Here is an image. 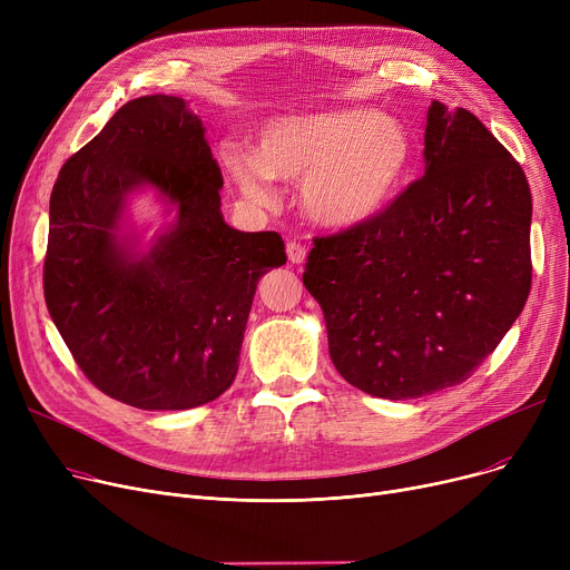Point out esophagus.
<instances>
[{"label": "esophagus", "mask_w": 570, "mask_h": 570, "mask_svg": "<svg viewBox=\"0 0 570 570\" xmlns=\"http://www.w3.org/2000/svg\"><path fill=\"white\" fill-rule=\"evenodd\" d=\"M286 256H288L291 263H305L307 247L303 243H297V239H288V243H286Z\"/></svg>", "instance_id": "34e87169"}]
</instances>
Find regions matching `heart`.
Listing matches in <instances>:
<instances>
[{"label":"heart","instance_id":"1","mask_svg":"<svg viewBox=\"0 0 570 570\" xmlns=\"http://www.w3.org/2000/svg\"><path fill=\"white\" fill-rule=\"evenodd\" d=\"M413 157L406 125L374 108L277 115L258 129L254 149H222L228 175L249 200H273V177L303 178L305 213L331 228L376 217L404 187Z\"/></svg>","mask_w":570,"mask_h":570}]
</instances>
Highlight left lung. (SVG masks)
<instances>
[{
    "label": "left lung",
    "instance_id": "obj_1",
    "mask_svg": "<svg viewBox=\"0 0 570 570\" xmlns=\"http://www.w3.org/2000/svg\"><path fill=\"white\" fill-rule=\"evenodd\" d=\"M425 175L363 224L314 237L303 282L337 372L383 400L466 381L531 291V191L473 112L432 101Z\"/></svg>",
    "mask_w": 570,
    "mask_h": 570
}]
</instances>
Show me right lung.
Here are the masks:
<instances>
[{"label": "right lung", "instance_id": "right-lung-1", "mask_svg": "<svg viewBox=\"0 0 570 570\" xmlns=\"http://www.w3.org/2000/svg\"><path fill=\"white\" fill-rule=\"evenodd\" d=\"M155 186L178 217L145 255L118 237L126 196ZM222 170L185 99L119 108L62 166L50 194L46 305L82 374L145 411L226 393L258 279L286 263L275 230L222 217Z\"/></svg>", "mask_w": 570, "mask_h": 570}]
</instances>
